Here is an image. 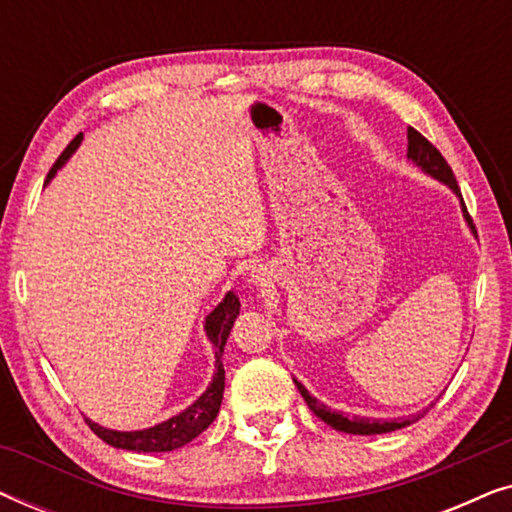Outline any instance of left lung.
Listing matches in <instances>:
<instances>
[{
	"mask_svg": "<svg viewBox=\"0 0 512 512\" xmlns=\"http://www.w3.org/2000/svg\"><path fill=\"white\" fill-rule=\"evenodd\" d=\"M408 160L412 165H417L424 174H429L431 179H436V181H440V184H445L454 195H457L459 205H461V214H464L468 228H471V233L475 235V226H473L471 216H468V212H466L464 198H461V191L457 186V179H454V174L450 170V165H447V160L440 156V151L436 149V146H433L426 137L419 135L415 128H408ZM475 237H478V235H475ZM293 382H296L300 396L305 398V403L310 405V410L314 412V415H317L319 419H324V422L328 426H333L335 431L354 433V436H375V433H389V431L403 429V426L417 422V419L422 417V412H419L417 417H398V419L345 417L342 412L331 410L328 405L317 401V398H314L310 391H307L303 384L296 380V377H293Z\"/></svg>",
	"mask_w": 512,
	"mask_h": 512,
	"instance_id": "8db88e82",
	"label": "left lung"
}]
</instances>
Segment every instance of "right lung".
<instances>
[{
  "mask_svg": "<svg viewBox=\"0 0 512 512\" xmlns=\"http://www.w3.org/2000/svg\"><path fill=\"white\" fill-rule=\"evenodd\" d=\"M81 142H83V132L81 135H76L72 139V144L62 151L58 163H55L53 170L48 172L46 184L55 177V174H58L60 167L74 156V151L79 149ZM237 314H240V298H237L233 291H228L221 303L207 314L205 333H207V340L212 342L214 347L216 370H214L212 382H209V387L198 396V401H193L188 408L177 412V415H172L170 419H165V422L153 424L149 429H137V431L107 429V426L97 424L93 419L86 417V422L90 429L95 431V436H100L104 443L111 447L130 450V452H172V450H179V447H184L186 443H191L193 438H198L200 433L214 422L216 415H219V408L223 401V387H226V370H223L221 356Z\"/></svg>",
  "mask_w": 512,
  "mask_h": 512,
  "instance_id": "add662e5",
  "label": "right lung"
}]
</instances>
